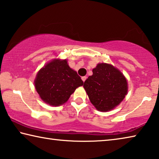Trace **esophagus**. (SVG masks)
<instances>
[{
  "label": "esophagus",
  "instance_id": "obj_1",
  "mask_svg": "<svg viewBox=\"0 0 159 159\" xmlns=\"http://www.w3.org/2000/svg\"><path fill=\"white\" fill-rule=\"evenodd\" d=\"M82 81L84 82H85V80H87V77H85V76H84V77H82Z\"/></svg>",
  "mask_w": 159,
  "mask_h": 159
}]
</instances>
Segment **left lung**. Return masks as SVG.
Here are the masks:
<instances>
[{
  "instance_id": "obj_1",
  "label": "left lung",
  "mask_w": 159,
  "mask_h": 159,
  "mask_svg": "<svg viewBox=\"0 0 159 159\" xmlns=\"http://www.w3.org/2000/svg\"><path fill=\"white\" fill-rule=\"evenodd\" d=\"M86 80L84 89L98 111L107 112L118 106L127 93V82L118 69L111 64L98 63Z\"/></svg>"
}]
</instances>
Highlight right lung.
I'll return each mask as SVG.
<instances>
[{
  "label": "right lung",
  "instance_id": "1",
  "mask_svg": "<svg viewBox=\"0 0 159 159\" xmlns=\"http://www.w3.org/2000/svg\"><path fill=\"white\" fill-rule=\"evenodd\" d=\"M77 72L66 59H54L39 70L34 80L36 90L44 102L59 106L67 102L77 87L83 85Z\"/></svg>",
  "mask_w": 159,
  "mask_h": 159
}]
</instances>
